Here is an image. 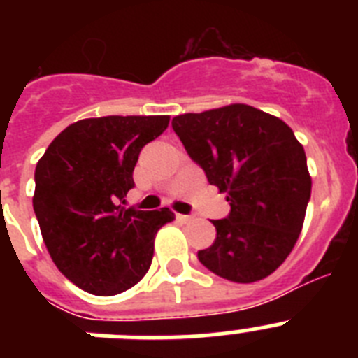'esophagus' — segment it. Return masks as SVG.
Here are the masks:
<instances>
[{
  "label": "esophagus",
  "instance_id": "34e87169",
  "mask_svg": "<svg viewBox=\"0 0 358 358\" xmlns=\"http://www.w3.org/2000/svg\"><path fill=\"white\" fill-rule=\"evenodd\" d=\"M177 220H181V222H192L194 220V217L192 215H177Z\"/></svg>",
  "mask_w": 358,
  "mask_h": 358
}]
</instances>
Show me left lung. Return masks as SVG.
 Here are the masks:
<instances>
[{"label":"left lung","mask_w":358,"mask_h":358,"mask_svg":"<svg viewBox=\"0 0 358 358\" xmlns=\"http://www.w3.org/2000/svg\"><path fill=\"white\" fill-rule=\"evenodd\" d=\"M172 127L231 206L229 217L213 220L217 238L197 252L201 264L235 283L273 274L299 238L312 192L292 129L245 103L179 115Z\"/></svg>","instance_id":"obj_1"}]
</instances>
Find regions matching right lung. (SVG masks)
Segmentation results:
<instances>
[{"label":"right lung","instance_id":"obj_1","mask_svg":"<svg viewBox=\"0 0 358 358\" xmlns=\"http://www.w3.org/2000/svg\"><path fill=\"white\" fill-rule=\"evenodd\" d=\"M170 116H103L71 123L36 166L34 211L57 268L94 296H116L150 268L154 240L176 215L125 208L141 148Z\"/></svg>","mask_w":358,"mask_h":358}]
</instances>
